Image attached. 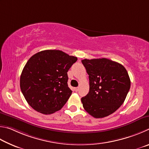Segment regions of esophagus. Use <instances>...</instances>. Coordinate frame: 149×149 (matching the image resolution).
Listing matches in <instances>:
<instances>
[{
    "label": "esophagus",
    "instance_id": "esophagus-1",
    "mask_svg": "<svg viewBox=\"0 0 149 149\" xmlns=\"http://www.w3.org/2000/svg\"><path fill=\"white\" fill-rule=\"evenodd\" d=\"M74 90H75V92H78V91L79 90V88H76L74 89Z\"/></svg>",
    "mask_w": 149,
    "mask_h": 149
}]
</instances>
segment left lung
I'll return each mask as SVG.
<instances>
[{
    "mask_svg": "<svg viewBox=\"0 0 149 149\" xmlns=\"http://www.w3.org/2000/svg\"><path fill=\"white\" fill-rule=\"evenodd\" d=\"M89 75V93L81 99L83 107L95 118L114 113L124 102L131 82L126 69L107 58L83 59Z\"/></svg>",
    "mask_w": 149,
    "mask_h": 149,
    "instance_id": "left-lung-1",
    "label": "left lung"
}]
</instances>
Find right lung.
<instances>
[{
    "instance_id": "1",
    "label": "right lung",
    "mask_w": 149,
    "mask_h": 149,
    "mask_svg": "<svg viewBox=\"0 0 149 149\" xmlns=\"http://www.w3.org/2000/svg\"><path fill=\"white\" fill-rule=\"evenodd\" d=\"M77 61V57L56 49L33 55L20 77L21 90L29 105L44 114L60 110L72 93L67 72Z\"/></svg>"
}]
</instances>
